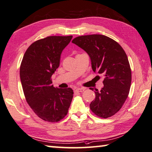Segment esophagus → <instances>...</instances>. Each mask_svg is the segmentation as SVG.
<instances>
[{
	"instance_id": "1",
	"label": "esophagus",
	"mask_w": 152,
	"mask_h": 152,
	"mask_svg": "<svg viewBox=\"0 0 152 152\" xmlns=\"http://www.w3.org/2000/svg\"><path fill=\"white\" fill-rule=\"evenodd\" d=\"M85 91V88L83 87H77V88L75 89V92H83Z\"/></svg>"
}]
</instances>
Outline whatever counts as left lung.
Here are the masks:
<instances>
[{
	"label": "left lung",
	"instance_id": "obj_1",
	"mask_svg": "<svg viewBox=\"0 0 152 152\" xmlns=\"http://www.w3.org/2000/svg\"><path fill=\"white\" fill-rule=\"evenodd\" d=\"M72 42L88 54L93 71L105 76L104 86L100 91L95 89V99L89 106L96 115L110 118L121 108L131 86L132 72L126 52L116 41L102 34L79 36Z\"/></svg>",
	"mask_w": 152,
	"mask_h": 152
}]
</instances>
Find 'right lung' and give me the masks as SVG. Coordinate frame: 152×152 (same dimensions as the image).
Returning <instances> with one entry per match:
<instances>
[{"label": "right lung", "instance_id": "add662e5", "mask_svg": "<svg viewBox=\"0 0 152 152\" xmlns=\"http://www.w3.org/2000/svg\"><path fill=\"white\" fill-rule=\"evenodd\" d=\"M72 37L50 36L38 40L29 46L21 62L20 77L26 102L46 121L57 122L65 118L73 99V89L55 88L51 79Z\"/></svg>", "mask_w": 152, "mask_h": 152}]
</instances>
